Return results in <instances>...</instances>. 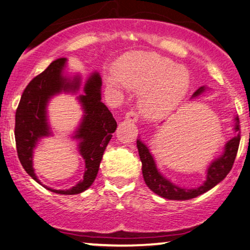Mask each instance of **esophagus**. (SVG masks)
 <instances>
[{"label":"esophagus","mask_w":250,"mask_h":250,"mask_svg":"<svg viewBox=\"0 0 250 250\" xmlns=\"http://www.w3.org/2000/svg\"><path fill=\"white\" fill-rule=\"evenodd\" d=\"M125 120H128V121H130V122L134 123V122H137L138 115L136 114L135 112H128V113H125Z\"/></svg>","instance_id":"34e87169"}]
</instances>
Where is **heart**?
I'll return each instance as SVG.
<instances>
[{
  "label": "heart",
  "instance_id": "1",
  "mask_svg": "<svg viewBox=\"0 0 250 250\" xmlns=\"http://www.w3.org/2000/svg\"><path fill=\"white\" fill-rule=\"evenodd\" d=\"M116 76L108 78L112 87L121 83L141 92L140 105L148 119L168 115L187 94L190 75L187 68L156 53H132L116 64Z\"/></svg>",
  "mask_w": 250,
  "mask_h": 250
}]
</instances>
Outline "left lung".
<instances>
[{
	"instance_id": "1",
	"label": "left lung",
	"mask_w": 250,
	"mask_h": 250,
	"mask_svg": "<svg viewBox=\"0 0 250 250\" xmlns=\"http://www.w3.org/2000/svg\"><path fill=\"white\" fill-rule=\"evenodd\" d=\"M208 90L207 86H201L196 92L191 96V99H196L203 94ZM233 130L235 131V136L226 142L224 146V152L216 159L212 160L207 168V179L197 188H182L176 186L166 176H164L160 170L158 169L156 160L150 152V148L142 142L140 138L137 140V148L138 154H140L142 162V172H143L144 181L148 188L152 190L154 194L159 195L160 197L166 198V200L172 201H186L191 200V198L197 197L214 186L222 182L226 175L229 174V170L232 169L233 164H234L236 153H238L239 143H240V125L238 115L234 116V127Z\"/></svg>"
}]
</instances>
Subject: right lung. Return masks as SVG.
I'll list each match as a JSON object with an SVG mask.
<instances>
[{
    "instance_id": "obj_1",
    "label": "right lung",
    "mask_w": 250,
    "mask_h": 250,
    "mask_svg": "<svg viewBox=\"0 0 250 250\" xmlns=\"http://www.w3.org/2000/svg\"><path fill=\"white\" fill-rule=\"evenodd\" d=\"M65 68L67 59L64 58L50 63L45 71L34 77L25 87L16 110L15 138L18 158L27 174L40 185L42 183L33 168V152L41 138L53 135L47 116V106L50 99L60 93L77 94L82 85L81 76H69ZM102 85L99 72L94 71L85 82L84 93L77 96L83 116L71 138L77 141L78 152L84 159L83 179L65 190L42 185L50 191L61 195L81 194L90 188L97 178L103 154L118 127L110 110L102 102Z\"/></svg>"
}]
</instances>
